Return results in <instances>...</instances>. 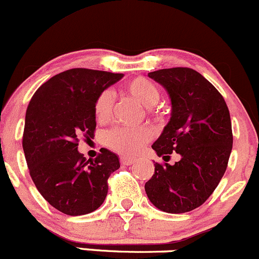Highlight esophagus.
Instances as JSON below:
<instances>
[{
	"label": "esophagus",
	"mask_w": 259,
	"mask_h": 259,
	"mask_svg": "<svg viewBox=\"0 0 259 259\" xmlns=\"http://www.w3.org/2000/svg\"><path fill=\"white\" fill-rule=\"evenodd\" d=\"M119 162H121L122 165H132V164L135 163V159H132V158H127V157H121Z\"/></svg>",
	"instance_id": "esophagus-1"
}]
</instances>
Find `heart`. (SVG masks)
Returning <instances> with one entry per match:
<instances>
[{
  "label": "heart",
  "instance_id": "heart-1",
  "mask_svg": "<svg viewBox=\"0 0 259 259\" xmlns=\"http://www.w3.org/2000/svg\"><path fill=\"white\" fill-rule=\"evenodd\" d=\"M123 91L137 100L142 106L153 107L159 101L160 93L157 85L146 77H135L123 86ZM113 107V96L108 90L97 95L94 102V112L99 122H106L111 117ZM152 137L151 131L144 127L124 128L118 127L108 131L105 136V143L112 151L123 155H135Z\"/></svg>",
  "mask_w": 259,
  "mask_h": 259
}]
</instances>
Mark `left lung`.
<instances>
[{"label": "left lung", "instance_id": "obj_1", "mask_svg": "<svg viewBox=\"0 0 259 259\" xmlns=\"http://www.w3.org/2000/svg\"><path fill=\"white\" fill-rule=\"evenodd\" d=\"M159 82L171 101V117L153 143L158 157L179 162L155 163L144 185L155 207L183 213L201 206L226 171L232 151V126L224 97L201 74L190 68L160 69L148 74Z\"/></svg>", "mask_w": 259, "mask_h": 259}]
</instances>
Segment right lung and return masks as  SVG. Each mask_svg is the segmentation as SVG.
Instances as JSON below:
<instances>
[{
    "label": "right lung",
    "mask_w": 259,
    "mask_h": 259,
    "mask_svg": "<svg viewBox=\"0 0 259 259\" xmlns=\"http://www.w3.org/2000/svg\"><path fill=\"white\" fill-rule=\"evenodd\" d=\"M123 74L75 68L57 74L35 91L26 112L24 155L40 195L60 212L86 215L107 195V179L119 168L115 153L101 148L94 160L79 153V138H94L97 95Z\"/></svg>",
    "instance_id": "1"
}]
</instances>
